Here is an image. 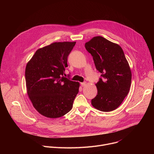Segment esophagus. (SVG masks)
<instances>
[{
	"label": "esophagus",
	"mask_w": 154,
	"mask_h": 154,
	"mask_svg": "<svg viewBox=\"0 0 154 154\" xmlns=\"http://www.w3.org/2000/svg\"><path fill=\"white\" fill-rule=\"evenodd\" d=\"M86 85V82H83V83H81V86H85Z\"/></svg>",
	"instance_id": "1"
}]
</instances>
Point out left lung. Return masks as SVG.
<instances>
[{
  "instance_id": "obj_1",
  "label": "left lung",
  "mask_w": 154,
  "mask_h": 154,
  "mask_svg": "<svg viewBox=\"0 0 154 154\" xmlns=\"http://www.w3.org/2000/svg\"><path fill=\"white\" fill-rule=\"evenodd\" d=\"M85 46L102 76L96 84L97 94L91 104L101 112L113 111L127 96L131 85V72L124 53L118 44L100 36L93 37Z\"/></svg>"
}]
</instances>
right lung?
Returning a JSON list of instances; mask_svg holds the SVG:
<instances>
[{"label":"right lung","mask_w":154,"mask_h":154,"mask_svg":"<svg viewBox=\"0 0 154 154\" xmlns=\"http://www.w3.org/2000/svg\"><path fill=\"white\" fill-rule=\"evenodd\" d=\"M76 42H55L38 49L25 72L27 93L41 115L57 118L68 113L79 93V82L63 75Z\"/></svg>","instance_id":"right-lung-1"}]
</instances>
